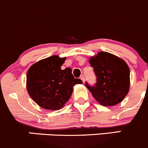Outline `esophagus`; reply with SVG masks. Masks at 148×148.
Wrapping results in <instances>:
<instances>
[{
	"label": "esophagus",
	"instance_id": "obj_1",
	"mask_svg": "<svg viewBox=\"0 0 148 148\" xmlns=\"http://www.w3.org/2000/svg\"><path fill=\"white\" fill-rule=\"evenodd\" d=\"M80 80H81L83 82L85 81V77H84V75H80Z\"/></svg>",
	"mask_w": 148,
	"mask_h": 148
}]
</instances>
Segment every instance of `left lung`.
Here are the masks:
<instances>
[{
	"instance_id": "8db88e82",
	"label": "left lung",
	"mask_w": 148,
	"mask_h": 148,
	"mask_svg": "<svg viewBox=\"0 0 148 148\" xmlns=\"http://www.w3.org/2000/svg\"><path fill=\"white\" fill-rule=\"evenodd\" d=\"M97 81L86 86L95 99L103 106H112L123 101L128 93L130 71L124 60L106 52H99L89 60Z\"/></svg>"
}]
</instances>
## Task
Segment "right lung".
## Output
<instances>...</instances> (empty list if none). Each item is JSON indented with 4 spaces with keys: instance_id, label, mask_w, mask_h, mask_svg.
<instances>
[{
    "instance_id": "obj_1",
    "label": "right lung",
    "mask_w": 148,
    "mask_h": 148,
    "mask_svg": "<svg viewBox=\"0 0 148 148\" xmlns=\"http://www.w3.org/2000/svg\"><path fill=\"white\" fill-rule=\"evenodd\" d=\"M65 58L53 55L32 65L26 74V88L30 97L47 110L62 109L71 98L75 84L83 83L75 78L69 68L61 69Z\"/></svg>"
}]
</instances>
